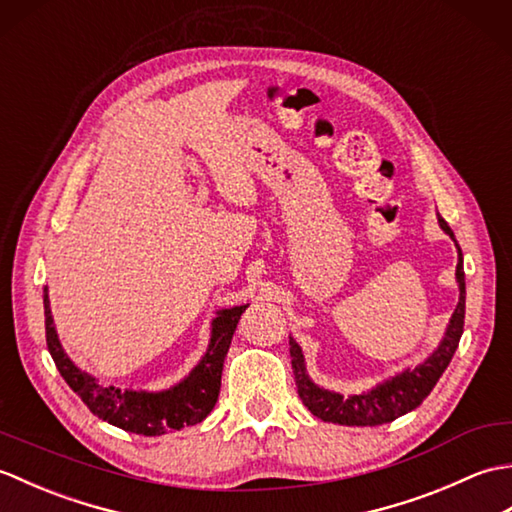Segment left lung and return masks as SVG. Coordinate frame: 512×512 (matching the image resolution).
I'll return each mask as SVG.
<instances>
[{"mask_svg":"<svg viewBox=\"0 0 512 512\" xmlns=\"http://www.w3.org/2000/svg\"><path fill=\"white\" fill-rule=\"evenodd\" d=\"M438 224L442 231L455 242L451 226L444 222L440 215H438ZM455 246H458V242H455ZM455 279H458L460 301L451 314V321L447 325V332H444L440 345L416 367L402 369L400 374L383 380V383H378L369 391H363V394L343 396L339 391L319 387L308 376L306 358H303L299 343L295 339H290L292 372H295L297 391H299V398L303 400V405H306L314 416L321 418L323 422L347 424V427H376V424L391 422L416 409L420 402L431 394V389L436 387L440 376L444 374V369L449 367L455 350H458L460 336L464 332L466 284H464V262H462L460 246H458V268H455Z\"/></svg>","mask_w":512,"mask_h":512,"instance_id":"obj_1","label":"left lung"}]
</instances>
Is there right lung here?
Returning <instances> with one entry per match:
<instances>
[{"label":"right lung","instance_id":"obj_1","mask_svg":"<svg viewBox=\"0 0 512 512\" xmlns=\"http://www.w3.org/2000/svg\"><path fill=\"white\" fill-rule=\"evenodd\" d=\"M246 306H233L215 312L211 321V341L200 363L180 383L162 391L145 389H118L114 385H101L99 378L76 367L65 354L54 328L48 288H43V310H46V341L54 365L65 383L88 409L101 420L118 429L138 433V436H162L167 431H180L182 427L202 422L213 411L220 396L222 369L228 347L235 334Z\"/></svg>","mask_w":512,"mask_h":512}]
</instances>
